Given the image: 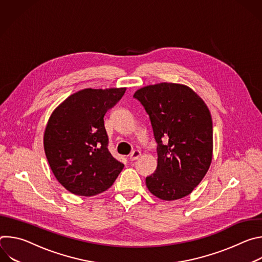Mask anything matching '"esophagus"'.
I'll use <instances>...</instances> for the list:
<instances>
[{"label":"esophagus","mask_w":262,"mask_h":262,"mask_svg":"<svg viewBox=\"0 0 262 262\" xmlns=\"http://www.w3.org/2000/svg\"><path fill=\"white\" fill-rule=\"evenodd\" d=\"M141 157V151H139V150H135V151H133L132 154H130V156H129V161H136V160H138L139 158Z\"/></svg>","instance_id":"34e87169"}]
</instances>
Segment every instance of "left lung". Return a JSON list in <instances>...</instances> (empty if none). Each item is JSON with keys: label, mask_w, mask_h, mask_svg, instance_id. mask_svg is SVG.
I'll list each match as a JSON object with an SVG mask.
<instances>
[{"label": "left lung", "mask_w": 262, "mask_h": 262, "mask_svg": "<svg viewBox=\"0 0 262 262\" xmlns=\"http://www.w3.org/2000/svg\"><path fill=\"white\" fill-rule=\"evenodd\" d=\"M150 118L158 143V167L146 177L152 195L173 201L190 195L212 160V120L203 99L175 83L145 86L134 94Z\"/></svg>", "instance_id": "8db88e82"}]
</instances>
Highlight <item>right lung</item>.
I'll use <instances>...</instances> for the list:
<instances>
[{"label":"right lung","instance_id":"right-lung-1","mask_svg":"<svg viewBox=\"0 0 262 262\" xmlns=\"http://www.w3.org/2000/svg\"><path fill=\"white\" fill-rule=\"evenodd\" d=\"M126 88H87L68 96L52 113L43 135L45 152L57 180L79 196L111 188L124 165L107 149L103 117Z\"/></svg>","mask_w":262,"mask_h":262}]
</instances>
